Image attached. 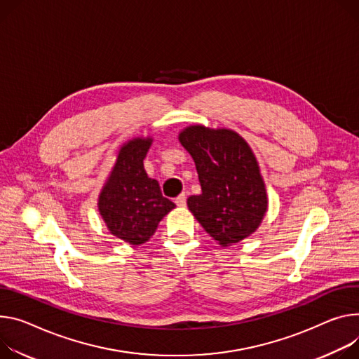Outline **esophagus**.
<instances>
[{"label":"esophagus","instance_id":"34e87169","mask_svg":"<svg viewBox=\"0 0 359 359\" xmlns=\"http://www.w3.org/2000/svg\"><path fill=\"white\" fill-rule=\"evenodd\" d=\"M176 205H177L179 208H184V206H186V193L179 194V196L176 198Z\"/></svg>","mask_w":359,"mask_h":359}]
</instances>
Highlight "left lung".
Listing matches in <instances>:
<instances>
[{"label":"left lung","instance_id":"8db88e82","mask_svg":"<svg viewBox=\"0 0 359 359\" xmlns=\"http://www.w3.org/2000/svg\"><path fill=\"white\" fill-rule=\"evenodd\" d=\"M179 142L196 165L202 193L187 199L189 210L222 246L252 235L268 210V196L256 157L236 132L186 127Z\"/></svg>","mask_w":359,"mask_h":359}]
</instances>
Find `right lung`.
Masks as SVG:
<instances>
[{"label": "right lung", "mask_w": 359, "mask_h": 359, "mask_svg": "<svg viewBox=\"0 0 359 359\" xmlns=\"http://www.w3.org/2000/svg\"><path fill=\"white\" fill-rule=\"evenodd\" d=\"M151 142L150 137H136L120 147L99 196V212L107 229L130 245L147 242L158 222L176 206L144 170L143 160Z\"/></svg>", "instance_id": "right-lung-1"}]
</instances>
